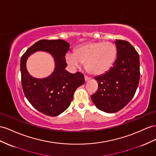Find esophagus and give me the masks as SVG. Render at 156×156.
I'll list each match as a JSON object with an SVG mask.
<instances>
[{
	"instance_id": "34e87169",
	"label": "esophagus",
	"mask_w": 156,
	"mask_h": 156,
	"mask_svg": "<svg viewBox=\"0 0 156 156\" xmlns=\"http://www.w3.org/2000/svg\"><path fill=\"white\" fill-rule=\"evenodd\" d=\"M84 78H85V81H86V82L90 80L91 79V78H90V77L87 76H86V75H85V76H84Z\"/></svg>"
}]
</instances>
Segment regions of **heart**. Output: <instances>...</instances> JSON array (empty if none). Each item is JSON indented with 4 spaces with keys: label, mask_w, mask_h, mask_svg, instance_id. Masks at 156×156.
<instances>
[{
    "label": "heart",
    "mask_w": 156,
    "mask_h": 156,
    "mask_svg": "<svg viewBox=\"0 0 156 156\" xmlns=\"http://www.w3.org/2000/svg\"><path fill=\"white\" fill-rule=\"evenodd\" d=\"M117 55V47L113 43L90 42L76 48L74 53H68L66 60L70 65L76 67L86 62V69L89 73L101 75L112 67Z\"/></svg>",
    "instance_id": "1"
}]
</instances>
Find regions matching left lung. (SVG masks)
<instances>
[{
    "label": "left lung",
    "instance_id": "left-lung-1",
    "mask_svg": "<svg viewBox=\"0 0 156 156\" xmlns=\"http://www.w3.org/2000/svg\"><path fill=\"white\" fill-rule=\"evenodd\" d=\"M117 59L104 74L95 77L98 89L91 100L99 109L113 113L124 108L136 93L140 81V57L131 44L125 40L115 41Z\"/></svg>",
    "mask_w": 156,
    "mask_h": 156
}]
</instances>
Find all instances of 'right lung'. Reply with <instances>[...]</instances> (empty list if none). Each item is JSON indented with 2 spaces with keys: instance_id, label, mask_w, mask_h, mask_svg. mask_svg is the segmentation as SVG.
Wrapping results in <instances>:
<instances>
[{
  "instance_id": "obj_1",
  "label": "right lung",
  "mask_w": 156,
  "mask_h": 156,
  "mask_svg": "<svg viewBox=\"0 0 156 156\" xmlns=\"http://www.w3.org/2000/svg\"><path fill=\"white\" fill-rule=\"evenodd\" d=\"M70 44L62 39H42L34 43L21 57L20 71L23 93L31 105L47 116H57L70 105L75 90L85 82L83 74H71L65 70V55ZM38 50L51 53L55 68L49 77L39 79L32 77L26 69L29 56Z\"/></svg>"
}]
</instances>
